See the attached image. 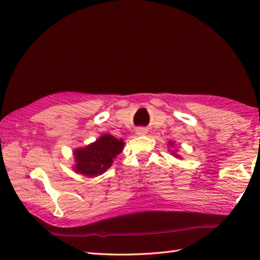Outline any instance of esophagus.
I'll use <instances>...</instances> for the list:
<instances>
[{"instance_id": "obj_1", "label": "esophagus", "mask_w": 260, "mask_h": 260, "mask_svg": "<svg viewBox=\"0 0 260 260\" xmlns=\"http://www.w3.org/2000/svg\"><path fill=\"white\" fill-rule=\"evenodd\" d=\"M136 135L137 136H144V135H146V130L143 128H138L136 130Z\"/></svg>"}]
</instances>
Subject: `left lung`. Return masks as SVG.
<instances>
[{"label":"left lung","instance_id":"1","mask_svg":"<svg viewBox=\"0 0 260 260\" xmlns=\"http://www.w3.org/2000/svg\"><path fill=\"white\" fill-rule=\"evenodd\" d=\"M168 146L169 147H174L175 146V142H172V141H170V142H168ZM170 153H171L172 156H175L176 158H179V159L182 158V157H181L179 154H177V149H175V151H171Z\"/></svg>","mask_w":260,"mask_h":260}]
</instances>
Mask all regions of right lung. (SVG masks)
Wrapping results in <instances>:
<instances>
[{"instance_id":"right-lung-1","label":"right lung","mask_w":260,"mask_h":260,"mask_svg":"<svg viewBox=\"0 0 260 260\" xmlns=\"http://www.w3.org/2000/svg\"><path fill=\"white\" fill-rule=\"evenodd\" d=\"M124 142L112 135H102L95 142L74 149V171L94 178L103 175L112 166L118 154L122 152Z\"/></svg>"}]
</instances>
